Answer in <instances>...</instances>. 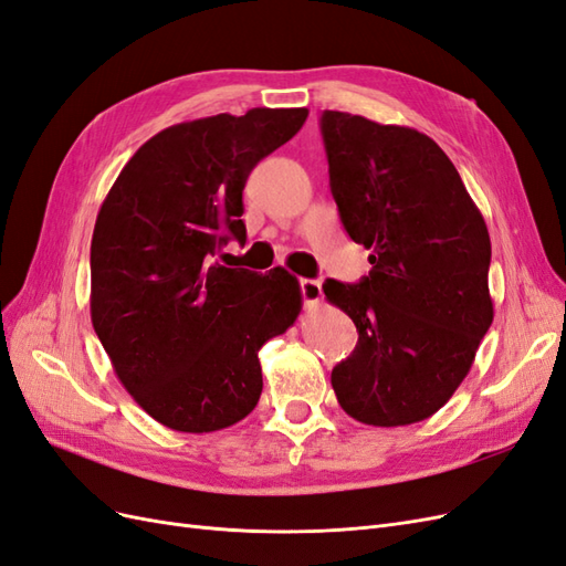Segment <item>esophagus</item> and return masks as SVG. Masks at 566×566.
I'll return each instance as SVG.
<instances>
[{
  "label": "esophagus",
  "instance_id": "1",
  "mask_svg": "<svg viewBox=\"0 0 566 566\" xmlns=\"http://www.w3.org/2000/svg\"><path fill=\"white\" fill-rule=\"evenodd\" d=\"M300 293L306 306H318L323 293H321V283L312 281V279H302L300 281Z\"/></svg>",
  "mask_w": 566,
  "mask_h": 566
}]
</instances>
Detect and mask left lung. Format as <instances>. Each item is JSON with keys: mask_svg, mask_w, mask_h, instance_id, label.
Instances as JSON below:
<instances>
[{"mask_svg": "<svg viewBox=\"0 0 566 566\" xmlns=\"http://www.w3.org/2000/svg\"><path fill=\"white\" fill-rule=\"evenodd\" d=\"M321 134L342 227L373 264L358 283H323L358 331L333 389L358 422H420L465 380L493 321L486 221L418 129L323 111Z\"/></svg>", "mask_w": 566, "mask_h": 566, "instance_id": "left-lung-1", "label": "left lung"}]
</instances>
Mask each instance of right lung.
<instances>
[{
	"mask_svg": "<svg viewBox=\"0 0 566 566\" xmlns=\"http://www.w3.org/2000/svg\"><path fill=\"white\" fill-rule=\"evenodd\" d=\"M306 108L200 117L148 139L115 179L92 235V323L115 375L150 418L217 432L260 401L256 352L302 310L295 276L221 266L245 241L254 165L302 129Z\"/></svg>",
	"mask_w": 566,
	"mask_h": 566,
	"instance_id": "1",
	"label": "right lung"
}]
</instances>
